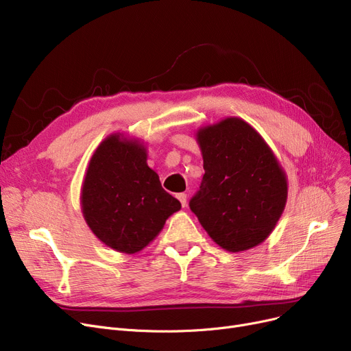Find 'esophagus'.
I'll return each instance as SVG.
<instances>
[{
  "mask_svg": "<svg viewBox=\"0 0 351 351\" xmlns=\"http://www.w3.org/2000/svg\"><path fill=\"white\" fill-rule=\"evenodd\" d=\"M177 198L180 199V203H181V206H182V207H186V206H187V194H186V193H180V194H177Z\"/></svg>",
  "mask_w": 351,
  "mask_h": 351,
  "instance_id": "obj_1",
  "label": "esophagus"
}]
</instances>
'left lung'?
I'll return each instance as SVG.
<instances>
[{
    "label": "left lung",
    "mask_w": 351,
    "mask_h": 351,
    "mask_svg": "<svg viewBox=\"0 0 351 351\" xmlns=\"http://www.w3.org/2000/svg\"><path fill=\"white\" fill-rule=\"evenodd\" d=\"M204 161L190 208L214 243L245 252L271 234L287 202V178L271 148L237 117L197 131Z\"/></svg>",
    "instance_id": "8db88e82"
}]
</instances>
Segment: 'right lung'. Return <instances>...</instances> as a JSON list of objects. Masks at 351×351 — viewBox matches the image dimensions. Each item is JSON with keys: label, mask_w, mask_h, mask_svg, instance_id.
<instances>
[{"label": "right lung", "mask_w": 351, "mask_h": 351, "mask_svg": "<svg viewBox=\"0 0 351 351\" xmlns=\"http://www.w3.org/2000/svg\"><path fill=\"white\" fill-rule=\"evenodd\" d=\"M81 208L88 227L106 245L134 254L158 236L181 204L147 165L145 147L138 140L112 134L90 160Z\"/></svg>", "instance_id": "right-lung-1"}]
</instances>
